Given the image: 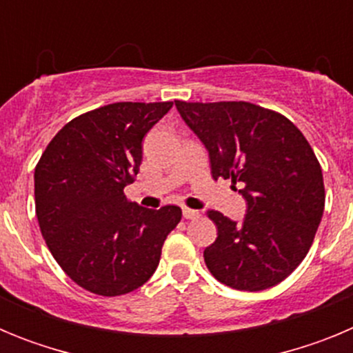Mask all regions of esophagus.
I'll list each match as a JSON object with an SVG mask.
<instances>
[{
    "instance_id": "obj_1",
    "label": "esophagus",
    "mask_w": 353,
    "mask_h": 353,
    "mask_svg": "<svg viewBox=\"0 0 353 353\" xmlns=\"http://www.w3.org/2000/svg\"><path fill=\"white\" fill-rule=\"evenodd\" d=\"M182 214H183V219H198L199 217V212L192 210V208H183Z\"/></svg>"
}]
</instances>
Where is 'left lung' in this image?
Listing matches in <instances>:
<instances>
[{"label": "left lung", "instance_id": "1", "mask_svg": "<svg viewBox=\"0 0 353 353\" xmlns=\"http://www.w3.org/2000/svg\"><path fill=\"white\" fill-rule=\"evenodd\" d=\"M210 157L212 176L242 183V223L210 210L217 239L203 252L212 276L244 292L276 286L313 244L325 207L322 168L283 114L249 102L174 101Z\"/></svg>", "mask_w": 353, "mask_h": 353}]
</instances>
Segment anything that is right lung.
Masks as SVG:
<instances>
[{"mask_svg":"<svg viewBox=\"0 0 353 353\" xmlns=\"http://www.w3.org/2000/svg\"><path fill=\"white\" fill-rule=\"evenodd\" d=\"M173 102H117L68 121L35 168V208L49 251L72 281L114 297L145 285L182 219L123 194L143 161V138Z\"/></svg>","mask_w":353,"mask_h":353,"instance_id":"add662e5","label":"right lung"}]
</instances>
